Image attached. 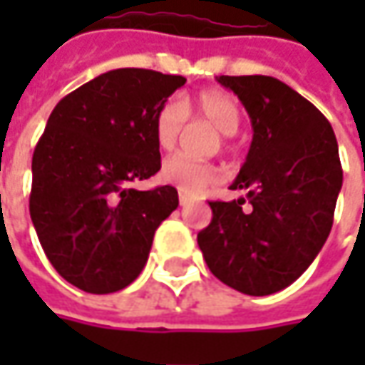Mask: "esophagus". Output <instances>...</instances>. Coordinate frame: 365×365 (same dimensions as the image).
Masks as SVG:
<instances>
[{"mask_svg": "<svg viewBox=\"0 0 365 365\" xmlns=\"http://www.w3.org/2000/svg\"><path fill=\"white\" fill-rule=\"evenodd\" d=\"M178 203H180V205H189L190 203V197H187V195H182V192H180V195H178Z\"/></svg>", "mask_w": 365, "mask_h": 365, "instance_id": "obj_1", "label": "esophagus"}]
</instances>
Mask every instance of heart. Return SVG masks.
I'll return each instance as SVG.
<instances>
[{
    "label": "heart",
    "instance_id": "heart-1",
    "mask_svg": "<svg viewBox=\"0 0 365 365\" xmlns=\"http://www.w3.org/2000/svg\"><path fill=\"white\" fill-rule=\"evenodd\" d=\"M187 120L207 121L221 132V142L225 144L242 123V109L230 93L221 89H205L185 97L180 103L168 99L158 107L154 115V140L160 150H175L178 140L182 138ZM160 175L180 192L199 195L217 180V168L209 162H197L176 154L164 160Z\"/></svg>",
    "mask_w": 365,
    "mask_h": 365
}]
</instances>
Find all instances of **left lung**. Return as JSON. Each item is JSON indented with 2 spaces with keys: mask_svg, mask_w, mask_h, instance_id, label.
Here are the masks:
<instances>
[{
  "mask_svg": "<svg viewBox=\"0 0 365 365\" xmlns=\"http://www.w3.org/2000/svg\"><path fill=\"white\" fill-rule=\"evenodd\" d=\"M217 81L240 97L254 128L232 185L247 195L209 201L213 219L197 242L223 284L266 297L292 284L327 242L344 182L337 140L327 118L278 78Z\"/></svg>",
  "mask_w": 365,
  "mask_h": 365,
  "instance_id": "obj_1",
  "label": "left lung"
}]
</instances>
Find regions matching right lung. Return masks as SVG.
<instances>
[{
	"label": "right lung",
	"instance_id": "right-lung-1",
	"mask_svg": "<svg viewBox=\"0 0 365 365\" xmlns=\"http://www.w3.org/2000/svg\"><path fill=\"white\" fill-rule=\"evenodd\" d=\"M185 83L158 71L115 68L52 109L32 156L30 217L46 258L73 287L118 292L146 266L178 192L132 182L160 170L154 115Z\"/></svg>",
	"mask_w": 365,
	"mask_h": 365
}]
</instances>
